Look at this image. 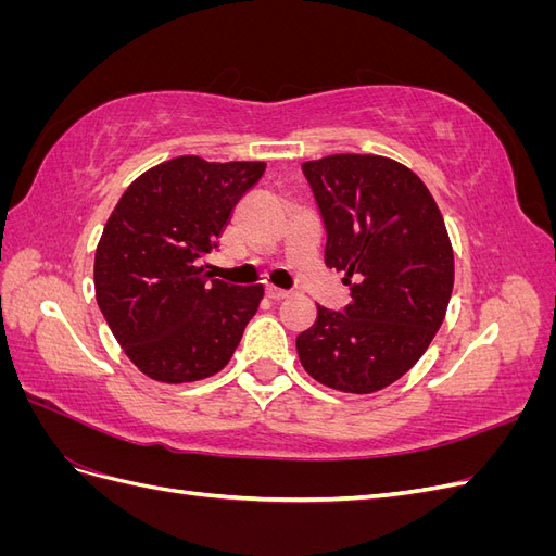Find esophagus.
<instances>
[{"label":"esophagus","instance_id":"34e87169","mask_svg":"<svg viewBox=\"0 0 556 556\" xmlns=\"http://www.w3.org/2000/svg\"><path fill=\"white\" fill-rule=\"evenodd\" d=\"M266 296L274 299V301H280V299H288L290 292H288V290H280V288H274V285H268V288H266Z\"/></svg>","mask_w":556,"mask_h":556}]
</instances>
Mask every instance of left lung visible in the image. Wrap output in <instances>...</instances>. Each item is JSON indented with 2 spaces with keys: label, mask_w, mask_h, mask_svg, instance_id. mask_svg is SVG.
I'll use <instances>...</instances> for the list:
<instances>
[{
  "label": "left lung",
  "mask_w": 556,
  "mask_h": 556,
  "mask_svg": "<svg viewBox=\"0 0 556 556\" xmlns=\"http://www.w3.org/2000/svg\"><path fill=\"white\" fill-rule=\"evenodd\" d=\"M327 229L325 264L343 271L345 311L317 306L296 336L317 382L371 394L408 374L441 329L454 285L443 215L408 166L380 155L301 164Z\"/></svg>",
  "instance_id": "left-lung-1"
}]
</instances>
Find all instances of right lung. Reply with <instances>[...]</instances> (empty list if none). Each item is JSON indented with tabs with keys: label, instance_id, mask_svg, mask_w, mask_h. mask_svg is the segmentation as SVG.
Returning a JSON list of instances; mask_svg holds the SVG:
<instances>
[{
	"label": "right lung",
	"instance_id": "right-lung-1",
	"mask_svg": "<svg viewBox=\"0 0 556 556\" xmlns=\"http://www.w3.org/2000/svg\"><path fill=\"white\" fill-rule=\"evenodd\" d=\"M264 169L182 155L141 174L115 204L94 252V296L148 378H211L241 343L264 288L213 280L204 257Z\"/></svg>",
	"mask_w": 556,
	"mask_h": 556
}]
</instances>
